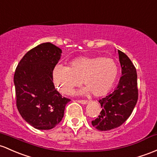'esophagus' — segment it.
<instances>
[{"instance_id": "obj_1", "label": "esophagus", "mask_w": 157, "mask_h": 157, "mask_svg": "<svg viewBox=\"0 0 157 157\" xmlns=\"http://www.w3.org/2000/svg\"><path fill=\"white\" fill-rule=\"evenodd\" d=\"M77 102L80 103V104H86L88 103V101L87 100H78V101H77Z\"/></svg>"}]
</instances>
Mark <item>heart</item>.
Masks as SVG:
<instances>
[{
	"label": "heart",
	"instance_id": "b5f03b06",
	"mask_svg": "<svg viewBox=\"0 0 157 157\" xmlns=\"http://www.w3.org/2000/svg\"><path fill=\"white\" fill-rule=\"evenodd\" d=\"M118 70L113 59L101 56L77 57L71 61L69 67L57 65L53 71V80L56 89L68 94L82 82L95 96L107 93L114 85Z\"/></svg>",
	"mask_w": 157,
	"mask_h": 157
}]
</instances>
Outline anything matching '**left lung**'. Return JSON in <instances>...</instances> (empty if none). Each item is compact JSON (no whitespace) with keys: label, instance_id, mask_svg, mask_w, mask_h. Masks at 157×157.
<instances>
[{"label":"left lung","instance_id":"8db88e82","mask_svg":"<svg viewBox=\"0 0 157 157\" xmlns=\"http://www.w3.org/2000/svg\"><path fill=\"white\" fill-rule=\"evenodd\" d=\"M121 75L114 92L99 100L101 111L92 124L101 131H107L123 124L130 116L139 97L137 73L130 58L118 50Z\"/></svg>","mask_w":157,"mask_h":157}]
</instances>
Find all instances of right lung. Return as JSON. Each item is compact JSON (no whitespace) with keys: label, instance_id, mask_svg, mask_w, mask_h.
Returning a JSON list of instances; mask_svg holds the SVG:
<instances>
[{"label":"right lung","instance_id":"add662e5","mask_svg":"<svg viewBox=\"0 0 157 157\" xmlns=\"http://www.w3.org/2000/svg\"><path fill=\"white\" fill-rule=\"evenodd\" d=\"M61 53L54 44L42 43L26 53L15 69L16 106L22 118L38 130L56 127L71 101L62 97L53 82V71Z\"/></svg>","mask_w":157,"mask_h":157}]
</instances>
